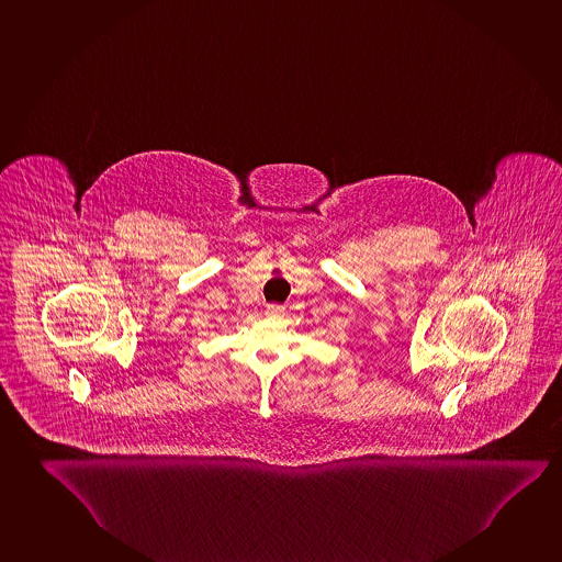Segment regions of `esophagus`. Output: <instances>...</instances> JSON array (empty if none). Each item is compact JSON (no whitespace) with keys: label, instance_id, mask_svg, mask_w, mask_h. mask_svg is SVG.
<instances>
[{"label":"esophagus","instance_id":"esophagus-1","mask_svg":"<svg viewBox=\"0 0 562 562\" xmlns=\"http://www.w3.org/2000/svg\"><path fill=\"white\" fill-rule=\"evenodd\" d=\"M265 314L269 317H278L280 314H284V306L282 304H267Z\"/></svg>","mask_w":562,"mask_h":562}]
</instances>
